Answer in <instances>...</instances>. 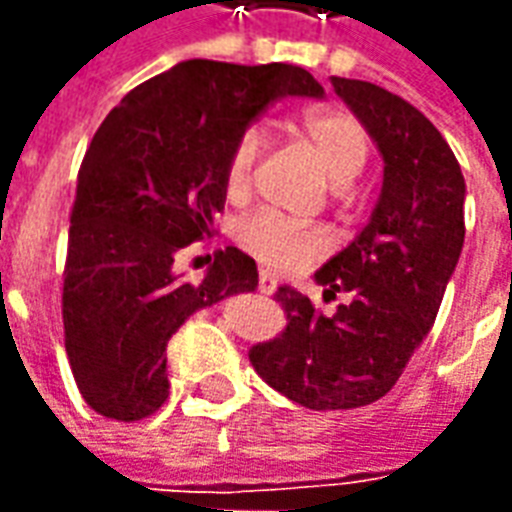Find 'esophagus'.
Here are the masks:
<instances>
[{
	"mask_svg": "<svg viewBox=\"0 0 512 512\" xmlns=\"http://www.w3.org/2000/svg\"><path fill=\"white\" fill-rule=\"evenodd\" d=\"M257 290H260V293H274V290H277V279L271 277V274H268V271H260V277H257Z\"/></svg>",
	"mask_w": 512,
	"mask_h": 512,
	"instance_id": "esophagus-1",
	"label": "esophagus"
}]
</instances>
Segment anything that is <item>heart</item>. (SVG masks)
I'll return each mask as SVG.
<instances>
[{
  "label": "heart",
  "mask_w": 512,
  "mask_h": 512,
  "mask_svg": "<svg viewBox=\"0 0 512 512\" xmlns=\"http://www.w3.org/2000/svg\"><path fill=\"white\" fill-rule=\"evenodd\" d=\"M293 128L301 142L315 153L334 186L351 183L370 158V134L365 123L340 106L307 109ZM257 153L260 134L257 128H246L224 161L222 183L227 200H244L252 191ZM235 238L249 255L274 271H290L323 252V235L318 230L293 222L285 213L271 208L244 216L235 227Z\"/></svg>",
  "instance_id": "heart-1"
}]
</instances>
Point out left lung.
<instances>
[{
    "mask_svg": "<svg viewBox=\"0 0 512 512\" xmlns=\"http://www.w3.org/2000/svg\"><path fill=\"white\" fill-rule=\"evenodd\" d=\"M332 84L384 156L370 222L315 274L326 299L351 293V301L323 315L282 285L274 299L285 329L249 348L257 376L315 411L367 406L395 386L436 321L466 233V183L439 128L378 84L340 76Z\"/></svg>",
    "mask_w": 512,
    "mask_h": 512,
    "instance_id": "8db88e82",
    "label": "left lung"
}]
</instances>
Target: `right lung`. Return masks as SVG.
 Segmentation results:
<instances>
[{"instance_id": "add662e5", "label": "right lung", "mask_w": 512, "mask_h": 512, "mask_svg": "<svg viewBox=\"0 0 512 512\" xmlns=\"http://www.w3.org/2000/svg\"><path fill=\"white\" fill-rule=\"evenodd\" d=\"M285 95L321 98L296 65L186 60L115 106L79 167L62 271L65 354L84 403L136 422L169 395L167 343L191 312L255 290V260L227 246L202 282L175 274L224 208V161Z\"/></svg>"}]
</instances>
